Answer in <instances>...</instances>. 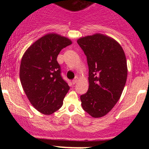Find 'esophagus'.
I'll return each instance as SVG.
<instances>
[{
	"label": "esophagus",
	"instance_id": "obj_1",
	"mask_svg": "<svg viewBox=\"0 0 149 149\" xmlns=\"http://www.w3.org/2000/svg\"><path fill=\"white\" fill-rule=\"evenodd\" d=\"M78 77H76V78H75L74 79L72 80L73 84H75V83H76L77 82H78Z\"/></svg>",
	"mask_w": 149,
	"mask_h": 149
}]
</instances>
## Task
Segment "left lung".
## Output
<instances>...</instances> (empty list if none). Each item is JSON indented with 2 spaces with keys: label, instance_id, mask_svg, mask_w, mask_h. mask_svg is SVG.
<instances>
[{
  "label": "left lung",
  "instance_id": "8db88e82",
  "mask_svg": "<svg viewBox=\"0 0 149 149\" xmlns=\"http://www.w3.org/2000/svg\"><path fill=\"white\" fill-rule=\"evenodd\" d=\"M77 42L89 68V88L80 96L82 107L92 117H102L122 95L127 76L125 54L118 42L103 34L80 38Z\"/></svg>",
  "mask_w": 149,
  "mask_h": 149
}]
</instances>
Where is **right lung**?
I'll return each instance as SVG.
<instances>
[{
    "label": "right lung",
    "mask_w": 149,
    "mask_h": 149,
    "mask_svg": "<svg viewBox=\"0 0 149 149\" xmlns=\"http://www.w3.org/2000/svg\"><path fill=\"white\" fill-rule=\"evenodd\" d=\"M71 43L58 34H46L22 57L19 71L22 88L33 107L45 115L60 109L70 88L61 76L57 58L61 49Z\"/></svg>",
    "instance_id": "1"
}]
</instances>
